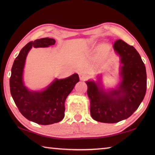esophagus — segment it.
Masks as SVG:
<instances>
[{"label":"esophagus","mask_w":155,"mask_h":155,"mask_svg":"<svg viewBox=\"0 0 155 155\" xmlns=\"http://www.w3.org/2000/svg\"><path fill=\"white\" fill-rule=\"evenodd\" d=\"M79 78H80V80L81 81H86L87 78H88V77L84 74H83V73H81L79 74Z\"/></svg>","instance_id":"esophagus-1"}]
</instances>
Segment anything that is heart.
I'll return each mask as SVG.
<instances>
[{
	"label": "heart",
	"mask_w": 155,
	"mask_h": 155,
	"mask_svg": "<svg viewBox=\"0 0 155 155\" xmlns=\"http://www.w3.org/2000/svg\"><path fill=\"white\" fill-rule=\"evenodd\" d=\"M110 47L107 44H103L99 47V52L98 54V58L100 60H103L107 57L108 52H109Z\"/></svg>",
	"instance_id": "b5f03b06"
}]
</instances>
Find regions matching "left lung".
<instances>
[{
	"label": "left lung",
	"instance_id": "obj_1",
	"mask_svg": "<svg viewBox=\"0 0 155 155\" xmlns=\"http://www.w3.org/2000/svg\"><path fill=\"white\" fill-rule=\"evenodd\" d=\"M113 47L123 64L118 88L107 93L94 81L86 82L91 117L104 123H118L130 117L139 108L147 91L146 68L139 52L120 39Z\"/></svg>",
	"mask_w": 155,
	"mask_h": 155
}]
</instances>
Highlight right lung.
Wrapping results in <instances>:
<instances>
[{
    "mask_svg": "<svg viewBox=\"0 0 155 155\" xmlns=\"http://www.w3.org/2000/svg\"><path fill=\"white\" fill-rule=\"evenodd\" d=\"M54 44V39L49 38L29 42L20 51L11 69L10 90L13 100L23 116L38 124H51L63 119L66 98L79 81L75 73L64 79L56 78L42 91H29L25 86L23 69L29 51L32 47H48Z\"/></svg>",
    "mask_w": 155,
    "mask_h": 155,
    "instance_id": "add662e5",
    "label": "right lung"
}]
</instances>
